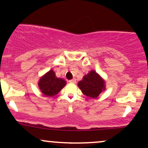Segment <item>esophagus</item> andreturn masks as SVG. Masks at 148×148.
Segmentation results:
<instances>
[{"label":"esophagus","mask_w":148,"mask_h":148,"mask_svg":"<svg viewBox=\"0 0 148 148\" xmlns=\"http://www.w3.org/2000/svg\"><path fill=\"white\" fill-rule=\"evenodd\" d=\"M69 82L72 83V84H75V83L76 82V79H73L72 80H69Z\"/></svg>","instance_id":"obj_1"}]
</instances>
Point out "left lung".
I'll return each mask as SVG.
<instances>
[{
    "mask_svg": "<svg viewBox=\"0 0 148 148\" xmlns=\"http://www.w3.org/2000/svg\"><path fill=\"white\" fill-rule=\"evenodd\" d=\"M105 82L97 73L90 71L80 81L78 86L85 95L92 98H97L105 88Z\"/></svg>",
    "mask_w": 148,
    "mask_h": 148,
    "instance_id": "8db88e82",
    "label": "left lung"
}]
</instances>
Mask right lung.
Here are the masks:
<instances>
[{
	"label": "right lung",
	"mask_w": 148,
	"mask_h": 148,
	"mask_svg": "<svg viewBox=\"0 0 148 148\" xmlns=\"http://www.w3.org/2000/svg\"><path fill=\"white\" fill-rule=\"evenodd\" d=\"M65 85L66 81L64 79L57 78L53 70H50L42 76L38 83L42 92L48 97L56 95Z\"/></svg>",
	"instance_id": "obj_1"
}]
</instances>
